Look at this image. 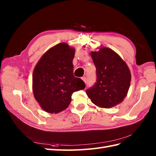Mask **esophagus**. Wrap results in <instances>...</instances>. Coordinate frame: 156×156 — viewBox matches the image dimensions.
<instances>
[{"instance_id": "1", "label": "esophagus", "mask_w": 156, "mask_h": 156, "mask_svg": "<svg viewBox=\"0 0 156 156\" xmlns=\"http://www.w3.org/2000/svg\"><path fill=\"white\" fill-rule=\"evenodd\" d=\"M82 80H83L85 82V83H87V78H86L85 76H84V77L82 78Z\"/></svg>"}]
</instances>
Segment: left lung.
<instances>
[{
  "mask_svg": "<svg viewBox=\"0 0 156 156\" xmlns=\"http://www.w3.org/2000/svg\"><path fill=\"white\" fill-rule=\"evenodd\" d=\"M97 72V80L87 89L92 103L108 108L123 101L130 87L131 73L126 63L111 49L102 48L92 51Z\"/></svg>",
  "mask_w": 156,
  "mask_h": 156,
  "instance_id": "left-lung-1",
  "label": "left lung"
}]
</instances>
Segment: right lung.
Wrapping results in <instances>:
<instances>
[{
  "mask_svg": "<svg viewBox=\"0 0 156 156\" xmlns=\"http://www.w3.org/2000/svg\"><path fill=\"white\" fill-rule=\"evenodd\" d=\"M75 50L66 43L49 49L35 66L33 74V91L44 110L58 113L67 108L74 92L84 89L80 78L73 74Z\"/></svg>",
  "mask_w": 156,
  "mask_h": 156,
  "instance_id": "1",
  "label": "right lung"
}]
</instances>
